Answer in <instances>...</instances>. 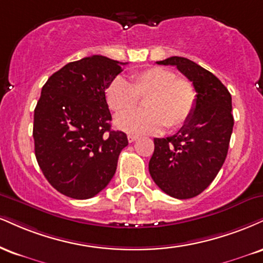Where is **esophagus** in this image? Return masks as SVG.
Returning a JSON list of instances; mask_svg holds the SVG:
<instances>
[{
  "instance_id": "obj_1",
  "label": "esophagus",
  "mask_w": 263,
  "mask_h": 263,
  "mask_svg": "<svg viewBox=\"0 0 263 263\" xmlns=\"http://www.w3.org/2000/svg\"><path fill=\"white\" fill-rule=\"evenodd\" d=\"M137 136H135V135H128L127 136V140H128V142L129 143H132V142H135V141H137Z\"/></svg>"
}]
</instances>
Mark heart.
Returning <instances> with one entry per match:
<instances>
[{
  "mask_svg": "<svg viewBox=\"0 0 263 263\" xmlns=\"http://www.w3.org/2000/svg\"><path fill=\"white\" fill-rule=\"evenodd\" d=\"M146 100L144 113H131L138 99ZM105 100L116 115L115 126L128 134H158L182 127L196 106V90L185 78L170 69L154 66L132 73L128 81L115 78L106 85ZM129 112V114L127 112Z\"/></svg>",
  "mask_w": 263,
  "mask_h": 263,
  "instance_id": "heart-1",
  "label": "heart"
}]
</instances>
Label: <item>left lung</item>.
Instances as JSON below:
<instances>
[{"label": "left lung", "mask_w": 263, "mask_h": 263, "mask_svg": "<svg viewBox=\"0 0 263 263\" xmlns=\"http://www.w3.org/2000/svg\"><path fill=\"white\" fill-rule=\"evenodd\" d=\"M158 65L175 66L194 84L196 106L178 134L154 138L149 174L166 195L186 200L200 195L219 173L233 132L232 96L213 73L191 60L173 56Z\"/></svg>", "instance_id": "8db88e82"}]
</instances>
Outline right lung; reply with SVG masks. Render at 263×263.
Here are the masks:
<instances>
[{
	"label": "right lung",
	"instance_id": "1",
	"mask_svg": "<svg viewBox=\"0 0 263 263\" xmlns=\"http://www.w3.org/2000/svg\"><path fill=\"white\" fill-rule=\"evenodd\" d=\"M105 56L69 62L41 89L34 110L33 137L41 172L53 189L76 200L94 197L112 179L128 144L111 129L105 88L122 71Z\"/></svg>",
	"mask_w": 263,
	"mask_h": 263
}]
</instances>
